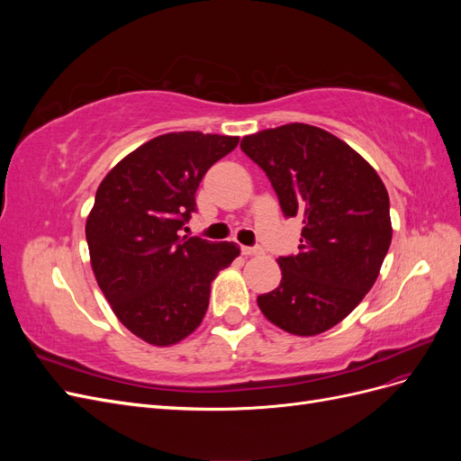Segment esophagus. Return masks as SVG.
Masks as SVG:
<instances>
[{"mask_svg": "<svg viewBox=\"0 0 461 461\" xmlns=\"http://www.w3.org/2000/svg\"><path fill=\"white\" fill-rule=\"evenodd\" d=\"M242 256H259L261 254V248H252V246H242Z\"/></svg>", "mask_w": 461, "mask_h": 461, "instance_id": "esophagus-1", "label": "esophagus"}]
</instances>
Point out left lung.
Segmentation results:
<instances>
[{
    "mask_svg": "<svg viewBox=\"0 0 461 461\" xmlns=\"http://www.w3.org/2000/svg\"><path fill=\"white\" fill-rule=\"evenodd\" d=\"M246 156L271 180L286 217H302L300 254L278 258L281 285L261 313L296 337L339 325L366 298L393 240L388 192L359 153L305 122L248 134Z\"/></svg>",
    "mask_w": 461,
    "mask_h": 461,
    "instance_id": "1",
    "label": "left lung"
}]
</instances>
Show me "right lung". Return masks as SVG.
I'll use <instances>...</instances> for the list:
<instances>
[{
    "label": "right lung",
    "mask_w": 461,
    "mask_h": 461,
    "mask_svg": "<svg viewBox=\"0 0 461 461\" xmlns=\"http://www.w3.org/2000/svg\"><path fill=\"white\" fill-rule=\"evenodd\" d=\"M239 136L167 132L124 156L97 186L86 219L90 263L111 310L138 339L173 346L200 327L209 290L240 248L178 230L205 171Z\"/></svg>",
    "instance_id": "add662e5"
}]
</instances>
